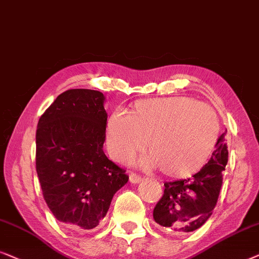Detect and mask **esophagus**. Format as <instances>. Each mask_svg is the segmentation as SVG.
<instances>
[{
    "label": "esophagus",
    "mask_w": 259,
    "mask_h": 259,
    "mask_svg": "<svg viewBox=\"0 0 259 259\" xmlns=\"http://www.w3.org/2000/svg\"><path fill=\"white\" fill-rule=\"evenodd\" d=\"M129 181H130V183L137 184L142 181V177L138 176V175H136V174H130L129 175Z\"/></svg>",
    "instance_id": "obj_1"
}]
</instances>
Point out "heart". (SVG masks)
Returning a JSON list of instances; mask_svg holds the SVG:
<instances>
[{
  "mask_svg": "<svg viewBox=\"0 0 259 259\" xmlns=\"http://www.w3.org/2000/svg\"><path fill=\"white\" fill-rule=\"evenodd\" d=\"M220 121L209 105L189 97L152 98L135 104L131 115L116 110L107 124V148L122 161L147 147L150 155L141 164L161 167L172 178H183L202 169L212 154Z\"/></svg>",
  "mask_w": 259,
  "mask_h": 259,
  "instance_id": "heart-1",
  "label": "heart"
}]
</instances>
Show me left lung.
Instances as JSON below:
<instances>
[{
  "label": "left lung",
  "mask_w": 259,
  "mask_h": 259,
  "mask_svg": "<svg viewBox=\"0 0 259 259\" xmlns=\"http://www.w3.org/2000/svg\"><path fill=\"white\" fill-rule=\"evenodd\" d=\"M225 133L218 137L212 156L192 178L164 183V194L154 209L159 229L180 236L197 230L216 206L228 163Z\"/></svg>",
  "instance_id": "left-lung-1"
}]
</instances>
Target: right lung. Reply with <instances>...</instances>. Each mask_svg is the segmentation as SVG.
Here are the masks:
<instances>
[{"instance_id": "right-lung-1", "label": "right lung", "mask_w": 259, "mask_h": 259, "mask_svg": "<svg viewBox=\"0 0 259 259\" xmlns=\"http://www.w3.org/2000/svg\"><path fill=\"white\" fill-rule=\"evenodd\" d=\"M104 101L97 90H67L39 117L36 130L43 197L56 220L74 230L96 228L129 180L103 151Z\"/></svg>"}]
</instances>
